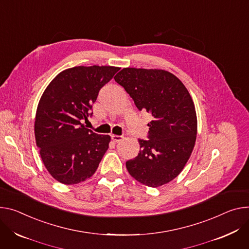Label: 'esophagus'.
I'll return each mask as SVG.
<instances>
[{
  "mask_svg": "<svg viewBox=\"0 0 249 249\" xmlns=\"http://www.w3.org/2000/svg\"><path fill=\"white\" fill-rule=\"evenodd\" d=\"M111 138H112V140L114 141L115 143H118V142H120V141L123 140V137H122V136H119V135H111Z\"/></svg>",
  "mask_w": 249,
  "mask_h": 249,
  "instance_id": "esophagus-1",
  "label": "esophagus"
}]
</instances>
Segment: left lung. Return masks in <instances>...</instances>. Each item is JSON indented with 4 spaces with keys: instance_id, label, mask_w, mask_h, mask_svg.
I'll return each instance as SVG.
<instances>
[{
    "instance_id": "obj_1",
    "label": "left lung",
    "mask_w": 249,
    "mask_h": 249,
    "mask_svg": "<svg viewBox=\"0 0 249 249\" xmlns=\"http://www.w3.org/2000/svg\"><path fill=\"white\" fill-rule=\"evenodd\" d=\"M114 79L140 111L153 116L149 140H138V156L126 162L129 174L148 187L168 184L183 171L196 139V113L188 89L163 70L125 67Z\"/></svg>"
}]
</instances>
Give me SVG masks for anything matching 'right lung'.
I'll use <instances>...</instances> for the list:
<instances>
[{
	"label": "right lung",
	"instance_id": "obj_1",
	"mask_svg": "<svg viewBox=\"0 0 249 249\" xmlns=\"http://www.w3.org/2000/svg\"><path fill=\"white\" fill-rule=\"evenodd\" d=\"M116 66H74L59 72L44 90L36 113L35 137L44 167L57 182L75 185L96 172L109 135L85 128L82 120Z\"/></svg>",
	"mask_w": 249,
	"mask_h": 249
}]
</instances>
